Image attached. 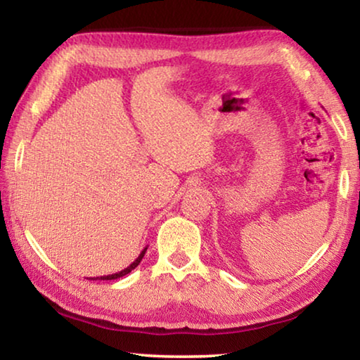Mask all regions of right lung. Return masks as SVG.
Instances as JSON below:
<instances>
[{"label":"right lung","instance_id":"obj_1","mask_svg":"<svg viewBox=\"0 0 360 360\" xmlns=\"http://www.w3.org/2000/svg\"><path fill=\"white\" fill-rule=\"evenodd\" d=\"M146 251H148V246H146V248L143 249L141 254H139L138 257H136V260L133 262V264H130L127 268H124V270H120V271H117V273H112V275H108V276H98V278H90V279H94V281H96V279H98V281H101V279H103V281H111V279H117V278H122V276L129 275V273H130L131 270H135V268L139 265V262L143 260ZM87 279H89V278H87Z\"/></svg>","mask_w":360,"mask_h":360}]
</instances>
